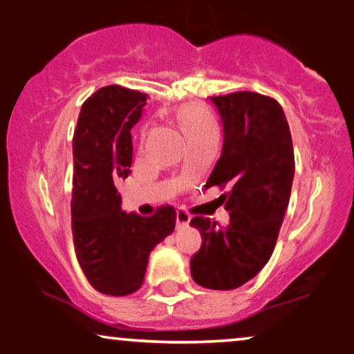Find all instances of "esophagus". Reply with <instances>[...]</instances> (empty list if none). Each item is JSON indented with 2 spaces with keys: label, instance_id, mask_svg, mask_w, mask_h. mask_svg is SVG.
Returning a JSON list of instances; mask_svg holds the SVG:
<instances>
[{
  "label": "esophagus",
  "instance_id": "1",
  "mask_svg": "<svg viewBox=\"0 0 354 354\" xmlns=\"http://www.w3.org/2000/svg\"><path fill=\"white\" fill-rule=\"evenodd\" d=\"M190 218H192V216H190V212L187 211V207H186V206H179V207H178V216H176L178 225H179V227H186V225H189Z\"/></svg>",
  "mask_w": 354,
  "mask_h": 354
}]
</instances>
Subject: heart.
<instances>
[{
  "label": "heart",
  "mask_w": 354,
  "mask_h": 354,
  "mask_svg": "<svg viewBox=\"0 0 354 354\" xmlns=\"http://www.w3.org/2000/svg\"><path fill=\"white\" fill-rule=\"evenodd\" d=\"M179 121H181L183 129L186 131L187 137L201 136L206 132H214V124H212L211 118L207 116L205 110L198 106H190L183 111H179Z\"/></svg>",
  "instance_id": "heart-1"
}]
</instances>
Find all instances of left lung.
<instances>
[{
    "label": "left lung",
    "instance_id": "left-lung-1",
    "mask_svg": "<svg viewBox=\"0 0 354 354\" xmlns=\"http://www.w3.org/2000/svg\"><path fill=\"white\" fill-rule=\"evenodd\" d=\"M207 100L222 126L223 147L205 189H228L218 198L230 223L217 227L200 216L190 221L203 239L190 272L201 287L233 290L254 279L276 248L295 176L293 142L276 99L238 91Z\"/></svg>",
    "mask_w": 354,
    "mask_h": 354
}]
</instances>
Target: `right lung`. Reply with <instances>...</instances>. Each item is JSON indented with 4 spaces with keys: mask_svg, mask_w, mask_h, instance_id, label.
<instances>
[{
    "mask_svg": "<svg viewBox=\"0 0 354 354\" xmlns=\"http://www.w3.org/2000/svg\"><path fill=\"white\" fill-rule=\"evenodd\" d=\"M145 104L147 94L136 89H97L82 106L72 143L75 254L88 282L104 295L126 296L142 287L151 250L176 225L173 206L149 217L121 209L116 183L131 173V129Z\"/></svg>",
    "mask_w": 354,
    "mask_h": 354,
    "instance_id": "right-lung-1",
    "label": "right lung"
}]
</instances>
